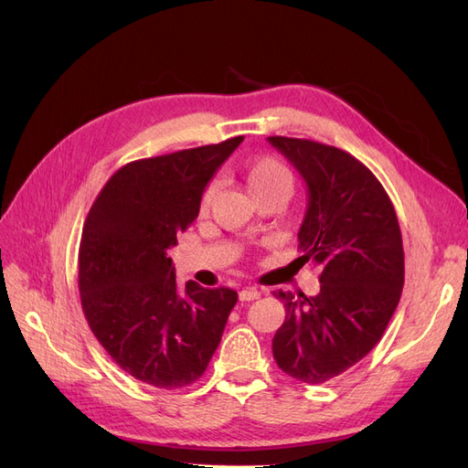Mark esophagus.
<instances>
[{
  "label": "esophagus",
  "mask_w": 468,
  "mask_h": 468,
  "mask_svg": "<svg viewBox=\"0 0 468 468\" xmlns=\"http://www.w3.org/2000/svg\"><path fill=\"white\" fill-rule=\"evenodd\" d=\"M260 296H261V292L258 289H253V287H248V289L239 291V301H242V303L256 301V299H260Z\"/></svg>",
  "instance_id": "esophagus-1"
}]
</instances>
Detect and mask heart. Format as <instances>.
I'll return each mask as SVG.
<instances>
[{
    "instance_id": "obj_1",
    "label": "heart",
    "mask_w": 468,
    "mask_h": 468,
    "mask_svg": "<svg viewBox=\"0 0 468 468\" xmlns=\"http://www.w3.org/2000/svg\"><path fill=\"white\" fill-rule=\"evenodd\" d=\"M244 181L251 197L269 195V193H279L282 197H289L292 191L291 172L287 169V165H282L275 158H260L256 162L248 164L244 172ZM212 195H215V186H208L201 199V212H207Z\"/></svg>"
}]
</instances>
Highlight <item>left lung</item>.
Returning <instances> with one entry per match:
<instances>
[{
    "label": "left lung",
    "instance_id": "8db88e82",
    "mask_svg": "<svg viewBox=\"0 0 468 468\" xmlns=\"http://www.w3.org/2000/svg\"><path fill=\"white\" fill-rule=\"evenodd\" d=\"M267 143L306 183L299 260L322 269L316 296L279 292L287 316L273 337V357L289 377L322 385L378 344L399 306L400 226L387 191L351 154L304 138Z\"/></svg>",
    "mask_w": 468,
    "mask_h": 468
}]
</instances>
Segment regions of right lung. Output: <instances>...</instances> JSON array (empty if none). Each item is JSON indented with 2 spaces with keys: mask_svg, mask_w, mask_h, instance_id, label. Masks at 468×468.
<instances>
[{
  "mask_svg": "<svg viewBox=\"0 0 468 468\" xmlns=\"http://www.w3.org/2000/svg\"><path fill=\"white\" fill-rule=\"evenodd\" d=\"M244 136L122 165L83 224L81 308L122 371L155 388L199 378L217 351L238 294L179 289L167 250L199 215L203 193Z\"/></svg>",
  "mask_w": 468,
  "mask_h": 468,
  "instance_id": "add662e5",
  "label": "right lung"
}]
</instances>
